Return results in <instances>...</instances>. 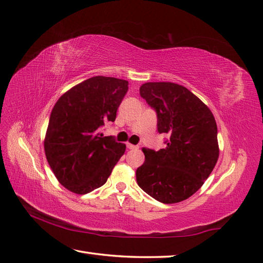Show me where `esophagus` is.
Returning a JSON list of instances; mask_svg holds the SVG:
<instances>
[{
    "instance_id": "esophagus-1",
    "label": "esophagus",
    "mask_w": 263,
    "mask_h": 263,
    "mask_svg": "<svg viewBox=\"0 0 263 263\" xmlns=\"http://www.w3.org/2000/svg\"><path fill=\"white\" fill-rule=\"evenodd\" d=\"M126 148H127V149H131V150H135V149H138L139 147H138V146H135V144L126 143Z\"/></svg>"
}]
</instances>
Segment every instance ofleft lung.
<instances>
[{"label": "left lung", "instance_id": "1", "mask_svg": "<svg viewBox=\"0 0 263 263\" xmlns=\"http://www.w3.org/2000/svg\"><path fill=\"white\" fill-rule=\"evenodd\" d=\"M140 96L157 113L158 132L170 139L158 152L142 148L146 160L137 170L138 185L159 202H181L203 185L218 160L215 117L177 83L146 82Z\"/></svg>", "mask_w": 263, "mask_h": 263}]
</instances>
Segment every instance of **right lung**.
<instances>
[{"instance_id":"add662e5","label":"right lung","mask_w":263,"mask_h":263,"mask_svg":"<svg viewBox=\"0 0 263 263\" xmlns=\"http://www.w3.org/2000/svg\"><path fill=\"white\" fill-rule=\"evenodd\" d=\"M128 82L92 77L71 88L54 105L44 148L58 181L69 191L87 194L106 183L125 144L100 132L114 122Z\"/></svg>"}]
</instances>
